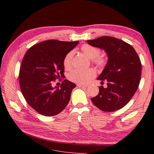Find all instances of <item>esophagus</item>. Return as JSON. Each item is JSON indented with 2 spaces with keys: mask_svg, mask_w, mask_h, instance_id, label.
<instances>
[{
  "mask_svg": "<svg viewBox=\"0 0 154 154\" xmlns=\"http://www.w3.org/2000/svg\"><path fill=\"white\" fill-rule=\"evenodd\" d=\"M77 87H80V88H85L87 87V85H81V84H77Z\"/></svg>",
  "mask_w": 154,
  "mask_h": 154,
  "instance_id": "obj_1",
  "label": "esophagus"
}]
</instances>
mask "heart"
<instances>
[{"mask_svg":"<svg viewBox=\"0 0 154 154\" xmlns=\"http://www.w3.org/2000/svg\"><path fill=\"white\" fill-rule=\"evenodd\" d=\"M81 51L88 58L92 59V62L99 68H103L106 64V60L102 57L99 56L101 51L99 48L89 44H84L81 47ZM74 51H71L68 52L63 60L64 68L69 70L72 67V58L74 56ZM95 72L92 69H87L85 70L75 69L72 71L68 75L70 81L78 84H85L95 76Z\"/></svg>","mask_w":154,"mask_h":154,"instance_id":"obj_1","label":"heart"}]
</instances>
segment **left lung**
I'll return each mask as SVG.
<instances>
[{
    "label": "left lung",
    "instance_id": "1",
    "mask_svg": "<svg viewBox=\"0 0 154 154\" xmlns=\"http://www.w3.org/2000/svg\"><path fill=\"white\" fill-rule=\"evenodd\" d=\"M91 45L102 48L108 55L106 67L97 80L107 82V87H99V94L92 103L104 112L123 108L131 100L139 87L142 64L134 47L123 40L109 36L88 40Z\"/></svg>",
    "mask_w": 154,
    "mask_h": 154
}]
</instances>
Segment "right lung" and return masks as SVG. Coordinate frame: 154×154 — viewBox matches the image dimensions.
Listing matches in <instances>:
<instances>
[{
	"instance_id": "1",
	"label": "right lung",
	"mask_w": 154,
	"mask_h": 154,
	"mask_svg": "<svg viewBox=\"0 0 154 154\" xmlns=\"http://www.w3.org/2000/svg\"><path fill=\"white\" fill-rule=\"evenodd\" d=\"M76 42L47 40L27 51L20 65L19 84L29 106L40 114H59L68 104L74 83L63 80L60 87H52L56 79L64 77L63 60L77 44Z\"/></svg>"
}]
</instances>
